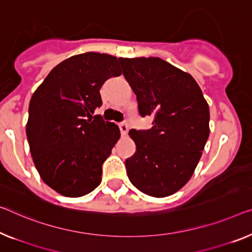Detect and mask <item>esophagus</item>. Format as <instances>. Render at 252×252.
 Here are the masks:
<instances>
[{"label": "esophagus", "instance_id": "obj_1", "mask_svg": "<svg viewBox=\"0 0 252 252\" xmlns=\"http://www.w3.org/2000/svg\"><path fill=\"white\" fill-rule=\"evenodd\" d=\"M119 127H120V131H121L122 136H126V134L127 133V125H126V123H125V122L120 123Z\"/></svg>", "mask_w": 252, "mask_h": 252}]
</instances>
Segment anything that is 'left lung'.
Wrapping results in <instances>:
<instances>
[{"mask_svg":"<svg viewBox=\"0 0 252 252\" xmlns=\"http://www.w3.org/2000/svg\"><path fill=\"white\" fill-rule=\"evenodd\" d=\"M148 130H130L137 152L126 174L141 192L167 197L189 181L209 137V107L189 73L159 58L119 59Z\"/></svg>","mask_w":252,"mask_h":252,"instance_id":"left-lung-1","label":"left lung"}]
</instances>
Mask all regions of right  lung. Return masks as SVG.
Instances as JSON below:
<instances>
[{
    "mask_svg": "<svg viewBox=\"0 0 252 252\" xmlns=\"http://www.w3.org/2000/svg\"><path fill=\"white\" fill-rule=\"evenodd\" d=\"M121 73L115 56L89 52L56 65L32 94L26 126L30 154L40 178L56 192L81 197L102 181V165L120 130L92 114L102 106L104 82Z\"/></svg>",
    "mask_w": 252,
    "mask_h": 252,
    "instance_id": "1",
    "label": "right lung"
}]
</instances>
